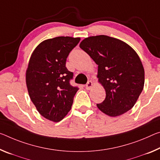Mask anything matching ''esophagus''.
Segmentation results:
<instances>
[{"instance_id": "1", "label": "esophagus", "mask_w": 160, "mask_h": 160, "mask_svg": "<svg viewBox=\"0 0 160 160\" xmlns=\"http://www.w3.org/2000/svg\"><path fill=\"white\" fill-rule=\"evenodd\" d=\"M92 85H93V83H92V81H88V82H87V84H86V85H85L86 90H90L91 88H92Z\"/></svg>"}]
</instances>
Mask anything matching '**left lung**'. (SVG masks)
<instances>
[{"mask_svg": "<svg viewBox=\"0 0 160 160\" xmlns=\"http://www.w3.org/2000/svg\"><path fill=\"white\" fill-rule=\"evenodd\" d=\"M80 48L98 65V80L106 92L99 110L110 117L131 110L144 84V70L140 58L130 45L107 35L88 37Z\"/></svg>", "mask_w": 160, "mask_h": 160, "instance_id": "1", "label": "left lung"}]
</instances>
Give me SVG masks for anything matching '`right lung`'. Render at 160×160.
<instances>
[{
  "mask_svg": "<svg viewBox=\"0 0 160 160\" xmlns=\"http://www.w3.org/2000/svg\"><path fill=\"white\" fill-rule=\"evenodd\" d=\"M80 40L68 36L45 40L30 58L25 78L29 96L40 115L50 121L60 122L66 116L78 90L70 85L73 73L65 64Z\"/></svg>",
  "mask_w": 160,
  "mask_h": 160,
  "instance_id": "1",
  "label": "right lung"
}]
</instances>
